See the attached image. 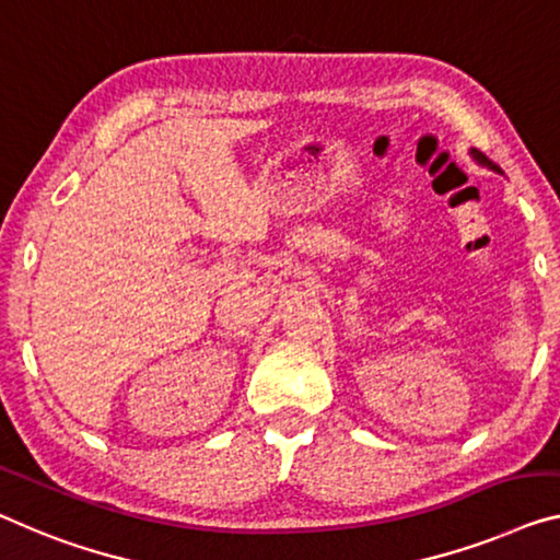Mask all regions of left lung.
I'll list each match as a JSON object with an SVG mask.
<instances>
[{
    "instance_id": "1",
    "label": "left lung",
    "mask_w": 560,
    "mask_h": 560,
    "mask_svg": "<svg viewBox=\"0 0 560 560\" xmlns=\"http://www.w3.org/2000/svg\"><path fill=\"white\" fill-rule=\"evenodd\" d=\"M476 158H478V160H480V162H486V165H490V162H488V160H486V158H483V154H478V152H476Z\"/></svg>"
}]
</instances>
